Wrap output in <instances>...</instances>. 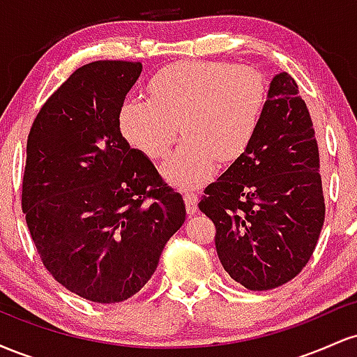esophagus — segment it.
<instances>
[{
    "label": "esophagus",
    "instance_id": "1",
    "mask_svg": "<svg viewBox=\"0 0 357 357\" xmlns=\"http://www.w3.org/2000/svg\"><path fill=\"white\" fill-rule=\"evenodd\" d=\"M184 202H186L188 213H190V215H195L196 210H198V196H196V192L190 190L184 191Z\"/></svg>",
    "mask_w": 357,
    "mask_h": 357
}]
</instances>
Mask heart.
Instances as JSON below:
<instances>
[{"label":"heart","mask_w":357,"mask_h":357,"mask_svg":"<svg viewBox=\"0 0 357 357\" xmlns=\"http://www.w3.org/2000/svg\"><path fill=\"white\" fill-rule=\"evenodd\" d=\"M151 99L130 97L121 107L124 137L147 158H166V178L191 186L210 178L215 162L230 165L257 137L268 100L264 75L252 67L225 61H178L149 82Z\"/></svg>","instance_id":"heart-1"}]
</instances>
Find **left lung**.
Returning a JSON list of instances; mask_svg holds the SVG:
<instances>
[{
  "instance_id": "obj_1",
  "label": "left lung",
  "mask_w": 357,
  "mask_h": 357,
  "mask_svg": "<svg viewBox=\"0 0 357 357\" xmlns=\"http://www.w3.org/2000/svg\"><path fill=\"white\" fill-rule=\"evenodd\" d=\"M319 169L309 109L282 72L270 84L257 137L198 204L215 223L216 252L233 280L270 290L302 272L326 218Z\"/></svg>"
}]
</instances>
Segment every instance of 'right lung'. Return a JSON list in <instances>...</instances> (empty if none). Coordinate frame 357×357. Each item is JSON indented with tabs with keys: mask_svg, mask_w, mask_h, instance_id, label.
Instances as JSON below:
<instances>
[{
	"mask_svg": "<svg viewBox=\"0 0 357 357\" xmlns=\"http://www.w3.org/2000/svg\"><path fill=\"white\" fill-rule=\"evenodd\" d=\"M141 61L77 68L36 114L26 141L22 210L45 268L77 296L116 304L155 272L186 208L119 114Z\"/></svg>",
	"mask_w": 357,
	"mask_h": 357,
	"instance_id": "obj_1",
	"label": "right lung"
}]
</instances>
